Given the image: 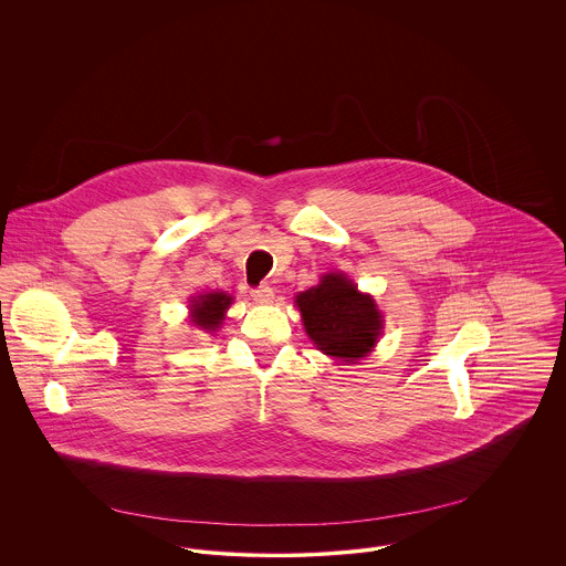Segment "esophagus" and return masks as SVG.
I'll use <instances>...</instances> for the list:
<instances>
[{
    "label": "esophagus",
    "instance_id": "esophagus-1",
    "mask_svg": "<svg viewBox=\"0 0 566 566\" xmlns=\"http://www.w3.org/2000/svg\"><path fill=\"white\" fill-rule=\"evenodd\" d=\"M252 298H254L256 303H270V301L274 298V290H272L268 283H263V285H259V287L252 290Z\"/></svg>",
    "mask_w": 566,
    "mask_h": 566
}]
</instances>
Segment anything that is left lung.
Masks as SVG:
<instances>
[{
    "mask_svg": "<svg viewBox=\"0 0 566 566\" xmlns=\"http://www.w3.org/2000/svg\"><path fill=\"white\" fill-rule=\"evenodd\" d=\"M296 305L318 348L350 364L364 357L381 333L375 301L359 294L344 274H326L321 285L296 296Z\"/></svg>",
    "mask_w": 566,
    "mask_h": 566,
    "instance_id": "obj_1",
    "label": "left lung"
}]
</instances>
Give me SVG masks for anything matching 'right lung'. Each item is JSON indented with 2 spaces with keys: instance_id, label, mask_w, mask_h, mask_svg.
Masks as SVG:
<instances>
[{
  "instance_id": "add662e5",
  "label": "right lung",
  "mask_w": 566,
  "mask_h": 566,
  "mask_svg": "<svg viewBox=\"0 0 566 566\" xmlns=\"http://www.w3.org/2000/svg\"><path fill=\"white\" fill-rule=\"evenodd\" d=\"M231 298L222 292H213V294H205L200 296L191 310H193V323L202 328L213 331L218 324L224 321V310L229 307Z\"/></svg>"
}]
</instances>
